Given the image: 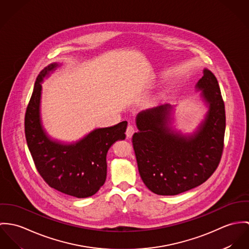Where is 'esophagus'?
<instances>
[{"mask_svg":"<svg viewBox=\"0 0 249 249\" xmlns=\"http://www.w3.org/2000/svg\"><path fill=\"white\" fill-rule=\"evenodd\" d=\"M135 132H136L135 127H134L133 125H128L127 130H126V136H127V138H132L133 135L135 134Z\"/></svg>","mask_w":249,"mask_h":249,"instance_id":"1","label":"esophagus"}]
</instances>
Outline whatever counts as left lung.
<instances>
[{"instance_id": "8db88e82", "label": "left lung", "mask_w": 249, "mask_h": 249, "mask_svg": "<svg viewBox=\"0 0 249 249\" xmlns=\"http://www.w3.org/2000/svg\"><path fill=\"white\" fill-rule=\"evenodd\" d=\"M196 89L208 111L191 135L171 127L170 104L140 111L137 116L138 132L132 142L139 175L153 193L175 196L193 189L206 181L221 161L225 110L218 80L204 69Z\"/></svg>"}]
</instances>
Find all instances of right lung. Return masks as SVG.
Listing matches in <instances>:
<instances>
[{
	"instance_id": "obj_1",
	"label": "right lung",
	"mask_w": 249,
	"mask_h": 249,
	"mask_svg": "<svg viewBox=\"0 0 249 249\" xmlns=\"http://www.w3.org/2000/svg\"><path fill=\"white\" fill-rule=\"evenodd\" d=\"M57 67L56 63L51 64L36 78L25 116L26 139L38 173L52 188L75 197H88L104 184L108 150L115 141L125 139L127 121L95 129L75 143L65 144L50 138L40 117L41 82Z\"/></svg>"
}]
</instances>
